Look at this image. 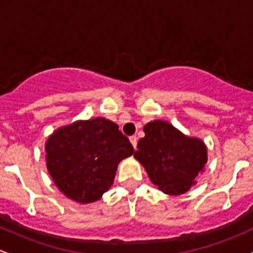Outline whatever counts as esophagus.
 Returning <instances> with one entry per match:
<instances>
[{
	"label": "esophagus",
	"instance_id": "obj_1",
	"mask_svg": "<svg viewBox=\"0 0 253 253\" xmlns=\"http://www.w3.org/2000/svg\"><path fill=\"white\" fill-rule=\"evenodd\" d=\"M129 140H130V142H131L132 147L136 148V146H137V137L134 135V136H130Z\"/></svg>",
	"mask_w": 253,
	"mask_h": 253
}]
</instances>
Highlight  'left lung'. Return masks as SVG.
<instances>
[{
    "instance_id": "left-lung-1",
    "label": "left lung",
    "mask_w": 253,
    "mask_h": 253,
    "mask_svg": "<svg viewBox=\"0 0 253 253\" xmlns=\"http://www.w3.org/2000/svg\"><path fill=\"white\" fill-rule=\"evenodd\" d=\"M144 131L134 157L145 167L151 181L166 194L186 192L207 162L204 142L185 136L163 121L147 123Z\"/></svg>"
}]
</instances>
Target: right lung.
Returning a JSON list of instances; mask_svg holds the SVG:
<instances>
[{
    "label": "right lung",
    "mask_w": 253,
    "mask_h": 253,
    "mask_svg": "<svg viewBox=\"0 0 253 253\" xmlns=\"http://www.w3.org/2000/svg\"><path fill=\"white\" fill-rule=\"evenodd\" d=\"M45 150L54 184L80 204L101 199L113 184L118 163L134 153L119 126L105 118L59 127L48 137Z\"/></svg>",
    "instance_id": "right-lung-1"
}]
</instances>
